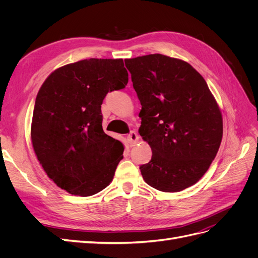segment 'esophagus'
I'll return each mask as SVG.
<instances>
[{
    "label": "esophagus",
    "instance_id": "obj_1",
    "mask_svg": "<svg viewBox=\"0 0 258 258\" xmlns=\"http://www.w3.org/2000/svg\"><path fill=\"white\" fill-rule=\"evenodd\" d=\"M128 143L130 146H135L139 141V136L136 131H131L130 134L127 136Z\"/></svg>",
    "mask_w": 258,
    "mask_h": 258
}]
</instances>
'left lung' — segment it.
Masks as SVG:
<instances>
[{
    "mask_svg": "<svg viewBox=\"0 0 258 258\" xmlns=\"http://www.w3.org/2000/svg\"><path fill=\"white\" fill-rule=\"evenodd\" d=\"M142 108L139 134L152 148L140 167L144 181L165 192L181 191L207 172L223 138V117L196 70L154 53L124 60Z\"/></svg>",
    "mask_w": 258,
    "mask_h": 258,
    "instance_id": "8db88e82",
    "label": "left lung"
}]
</instances>
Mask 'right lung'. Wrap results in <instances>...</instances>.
Wrapping results in <instances>:
<instances>
[{"instance_id": "add662e5", "label": "right lung", "mask_w": 258, "mask_h": 258, "mask_svg": "<svg viewBox=\"0 0 258 258\" xmlns=\"http://www.w3.org/2000/svg\"><path fill=\"white\" fill-rule=\"evenodd\" d=\"M122 59H85L61 67L37 92L31 141L46 174L76 196L110 185L123 145L102 128L101 104L108 91L124 88Z\"/></svg>"}]
</instances>
